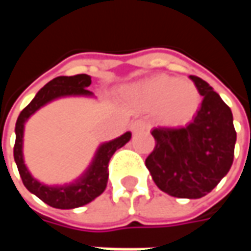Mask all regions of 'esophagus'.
<instances>
[{
	"label": "esophagus",
	"mask_w": 251,
	"mask_h": 251,
	"mask_svg": "<svg viewBox=\"0 0 251 251\" xmlns=\"http://www.w3.org/2000/svg\"><path fill=\"white\" fill-rule=\"evenodd\" d=\"M131 129H133L134 133H137V131L149 130V129H151V124L147 122V121H142V120L134 121V122L131 124Z\"/></svg>",
	"instance_id": "1"
}]
</instances>
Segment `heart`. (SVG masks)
Here are the masks:
<instances>
[{
    "instance_id": "obj_1",
    "label": "heart",
    "mask_w": 251,
    "mask_h": 251,
    "mask_svg": "<svg viewBox=\"0 0 251 251\" xmlns=\"http://www.w3.org/2000/svg\"><path fill=\"white\" fill-rule=\"evenodd\" d=\"M130 98L145 110H156L158 120L168 126L188 124L200 106L194 83L169 75H156L133 86Z\"/></svg>"
}]
</instances>
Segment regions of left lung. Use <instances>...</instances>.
Returning <instances> with one entry per match:
<instances>
[{"mask_svg": "<svg viewBox=\"0 0 251 251\" xmlns=\"http://www.w3.org/2000/svg\"><path fill=\"white\" fill-rule=\"evenodd\" d=\"M203 97L200 109L184 127H156V147L145 160L153 181L165 194L199 199L210 194L234 160L237 131L232 113L203 79L191 75Z\"/></svg>", "mask_w": 251, "mask_h": 251, "instance_id": "8db88e82", "label": "left lung"}]
</instances>
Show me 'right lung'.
<instances>
[{
    "label": "right lung",
    "instance_id": "right-lung-1",
    "mask_svg": "<svg viewBox=\"0 0 251 251\" xmlns=\"http://www.w3.org/2000/svg\"><path fill=\"white\" fill-rule=\"evenodd\" d=\"M91 84V76L86 74H79L74 76H57L52 79L41 88L36 97L32 99L26 107L20 113L16 122V142H14L13 154L14 161L17 164L20 176L26 189L36 195L44 203L53 208L70 210L76 208L93 201L95 198L103 192L109 179V161L117 149H120L129 142L131 138L130 131H126L113 141L104 142L98 148L93 163L84 174L71 184L62 187H50L41 184L40 181L32 177L28 168L25 167L23 157V137H24V125L30 115L53 99L70 97V95H91L87 87Z\"/></svg>",
    "mask_w": 251,
    "mask_h": 251
}]
</instances>
